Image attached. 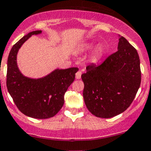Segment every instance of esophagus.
I'll return each instance as SVG.
<instances>
[{"label":"esophagus","mask_w":151,"mask_h":151,"mask_svg":"<svg viewBox=\"0 0 151 151\" xmlns=\"http://www.w3.org/2000/svg\"><path fill=\"white\" fill-rule=\"evenodd\" d=\"M81 75H82V72L80 71H78L77 73H76V79L79 80V79L81 78Z\"/></svg>","instance_id":"1"}]
</instances>
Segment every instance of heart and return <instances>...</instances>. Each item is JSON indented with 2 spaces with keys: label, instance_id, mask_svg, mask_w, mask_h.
<instances>
[{
  "label": "heart",
  "instance_id": "heart-1",
  "mask_svg": "<svg viewBox=\"0 0 151 151\" xmlns=\"http://www.w3.org/2000/svg\"><path fill=\"white\" fill-rule=\"evenodd\" d=\"M95 46L94 43H86L80 46V49L82 51H89L91 49H93ZM105 53V50L102 46H98L96 48H94L93 51L91 52V61L93 63H96L99 60H100L102 58H103L104 55Z\"/></svg>",
  "mask_w": 151,
  "mask_h": 151
}]
</instances>
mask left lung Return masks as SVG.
<instances>
[{
	"label": "left lung",
	"mask_w": 151,
	"mask_h": 151,
	"mask_svg": "<svg viewBox=\"0 0 151 151\" xmlns=\"http://www.w3.org/2000/svg\"><path fill=\"white\" fill-rule=\"evenodd\" d=\"M117 52L102 64H93L82 74L85 104L92 114L111 118L120 114L132 103L141 83L137 51L119 35Z\"/></svg>",
	"instance_id": "obj_1"
}]
</instances>
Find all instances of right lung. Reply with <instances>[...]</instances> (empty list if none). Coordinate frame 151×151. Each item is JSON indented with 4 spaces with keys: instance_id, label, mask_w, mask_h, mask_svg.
Segmentation results:
<instances>
[{
    "instance_id": "1",
    "label": "right lung",
    "mask_w": 151,
    "mask_h": 151,
    "mask_svg": "<svg viewBox=\"0 0 151 151\" xmlns=\"http://www.w3.org/2000/svg\"><path fill=\"white\" fill-rule=\"evenodd\" d=\"M41 30L29 32L13 46L7 60L6 86L9 94L23 114L35 119H48L56 115L64 104V95L75 78L77 68H56L40 78L23 75L17 65L19 49L32 35Z\"/></svg>"
}]
</instances>
